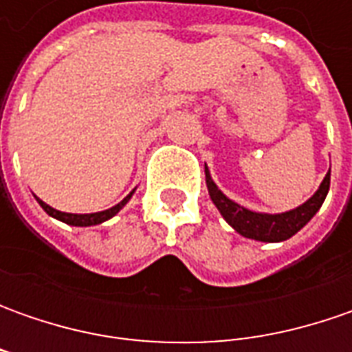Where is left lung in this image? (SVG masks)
<instances>
[{
	"instance_id": "1",
	"label": "left lung",
	"mask_w": 352,
	"mask_h": 352,
	"mask_svg": "<svg viewBox=\"0 0 352 352\" xmlns=\"http://www.w3.org/2000/svg\"><path fill=\"white\" fill-rule=\"evenodd\" d=\"M206 184H208V190H210L211 201L215 204V208L223 215L225 221L231 225L239 235L254 239V241H264V243H280V241H286L292 235H296L318 213L321 204L325 201L327 192H329L331 170L323 178L318 192L309 197L305 204H302L296 210L286 211V213H276V215L245 210L243 206L231 201L221 190H217L215 182L211 180L208 166H206Z\"/></svg>"
}]
</instances>
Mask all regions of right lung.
<instances>
[{
  "label": "right lung",
  "mask_w": 352,
  "mask_h": 352,
  "mask_svg": "<svg viewBox=\"0 0 352 352\" xmlns=\"http://www.w3.org/2000/svg\"><path fill=\"white\" fill-rule=\"evenodd\" d=\"M133 192H135V190H133ZM133 192H131L123 201H119L117 206L109 208V210L98 211V213H82V215H78V213H64V211L54 210V208L47 206L45 201H41L38 197H36V201L41 204V208L47 211L50 217H54V219H58V221H64V223H68V225H74V227H89V225H100L103 223V221H107V219H111L116 213H119V210L127 204L129 199H131Z\"/></svg>",
  "instance_id": "right-lung-1"
}]
</instances>
